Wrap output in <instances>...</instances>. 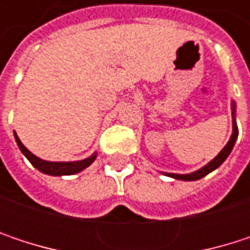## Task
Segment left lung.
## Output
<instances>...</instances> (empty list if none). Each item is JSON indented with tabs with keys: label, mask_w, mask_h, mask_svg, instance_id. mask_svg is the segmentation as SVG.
Returning a JSON list of instances; mask_svg holds the SVG:
<instances>
[{
	"label": "left lung",
	"mask_w": 250,
	"mask_h": 250,
	"mask_svg": "<svg viewBox=\"0 0 250 250\" xmlns=\"http://www.w3.org/2000/svg\"><path fill=\"white\" fill-rule=\"evenodd\" d=\"M236 139H237V127H236V123H234V120H233V134H231V137H230V140H229V143L225 146V149L208 164V165H206L204 168H201L200 171H197V172H192V174H187V175H179V174H168L169 176H172V178H176V179H184V181H197V179H200V178H203V176H206L207 174H210L211 171H214L216 168H219L223 162L226 161V158L230 155V152H231V149H233V146H234V143H236Z\"/></svg>",
	"instance_id": "1"
}]
</instances>
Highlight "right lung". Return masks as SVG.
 Masks as SVG:
<instances>
[{
    "label": "right lung",
    "mask_w": 250,
    "mask_h": 250,
    "mask_svg": "<svg viewBox=\"0 0 250 250\" xmlns=\"http://www.w3.org/2000/svg\"><path fill=\"white\" fill-rule=\"evenodd\" d=\"M16 136V142L20 147V150L24 153V156L30 161V164L37 168L40 172L47 175H74L81 172L82 169H85L86 167H89L94 161H95V155L88 158V159H83V161H78V162H47V161H43V159H39L37 156H34L24 145L20 142V139L17 137V134L14 133Z\"/></svg>",
    "instance_id": "right-lung-1"
}]
</instances>
